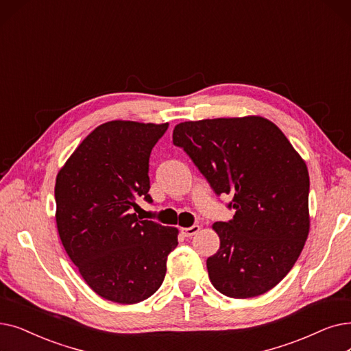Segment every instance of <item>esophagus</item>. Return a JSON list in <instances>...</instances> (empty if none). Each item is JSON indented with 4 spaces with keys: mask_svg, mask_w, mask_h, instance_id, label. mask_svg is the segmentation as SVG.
Wrapping results in <instances>:
<instances>
[{
    "mask_svg": "<svg viewBox=\"0 0 351 351\" xmlns=\"http://www.w3.org/2000/svg\"><path fill=\"white\" fill-rule=\"evenodd\" d=\"M201 226L199 225H192L189 228H182V234H184L185 237H193L195 234L199 232Z\"/></svg>",
    "mask_w": 351,
    "mask_h": 351,
    "instance_id": "esophagus-1",
    "label": "esophagus"
}]
</instances>
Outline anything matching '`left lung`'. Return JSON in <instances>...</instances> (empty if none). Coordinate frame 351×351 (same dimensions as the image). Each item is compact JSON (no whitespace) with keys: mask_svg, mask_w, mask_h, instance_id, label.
Returning <instances> with one entry per match:
<instances>
[{"mask_svg":"<svg viewBox=\"0 0 351 351\" xmlns=\"http://www.w3.org/2000/svg\"><path fill=\"white\" fill-rule=\"evenodd\" d=\"M182 147L215 195L235 209L215 222L219 250L206 260L210 282L231 298H251L276 287L293 268L310 230V178L285 134L260 117L206 119L175 126Z\"/></svg>","mask_w":351,"mask_h":351,"instance_id":"left-lung-1","label":"left lung"}]
</instances>
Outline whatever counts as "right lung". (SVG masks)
Instances as JSON below:
<instances>
[{
	"label": "right lung",
	"mask_w": 351,
	"mask_h": 351,
	"mask_svg": "<svg viewBox=\"0 0 351 351\" xmlns=\"http://www.w3.org/2000/svg\"><path fill=\"white\" fill-rule=\"evenodd\" d=\"M167 123L114 120L91 132L56 179L60 239L87 285L100 297L136 304L155 294L178 230L139 219L149 195L150 152Z\"/></svg>",
	"instance_id": "right-lung-1"
}]
</instances>
